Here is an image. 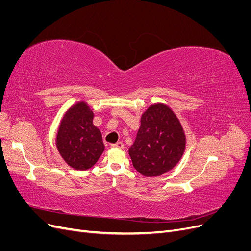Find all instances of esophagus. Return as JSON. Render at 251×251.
<instances>
[{
  "label": "esophagus",
  "instance_id": "esophagus-1",
  "mask_svg": "<svg viewBox=\"0 0 251 251\" xmlns=\"http://www.w3.org/2000/svg\"><path fill=\"white\" fill-rule=\"evenodd\" d=\"M124 143L123 142H120V141H118V142H116V143H114V144H112V148H116V149H124Z\"/></svg>",
  "mask_w": 251,
  "mask_h": 251
}]
</instances>
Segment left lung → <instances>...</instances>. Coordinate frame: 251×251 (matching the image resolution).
<instances>
[{
    "mask_svg": "<svg viewBox=\"0 0 251 251\" xmlns=\"http://www.w3.org/2000/svg\"><path fill=\"white\" fill-rule=\"evenodd\" d=\"M140 127L128 149L135 170L157 177L174 169L185 151L186 136L174 111L164 103L150 105L141 115Z\"/></svg>",
    "mask_w": 251,
    "mask_h": 251,
    "instance_id": "1",
    "label": "left lung"
}]
</instances>
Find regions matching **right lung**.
Returning <instances> with one entry per match:
<instances>
[{
	"label": "right lung",
	"instance_id": "right-lung-1",
	"mask_svg": "<svg viewBox=\"0 0 251 251\" xmlns=\"http://www.w3.org/2000/svg\"><path fill=\"white\" fill-rule=\"evenodd\" d=\"M94 113L79 101L67 110L56 134V148L65 162L77 171H86L97 162L104 151L100 128L93 125Z\"/></svg>",
	"mask_w": 251,
	"mask_h": 251
}]
</instances>
